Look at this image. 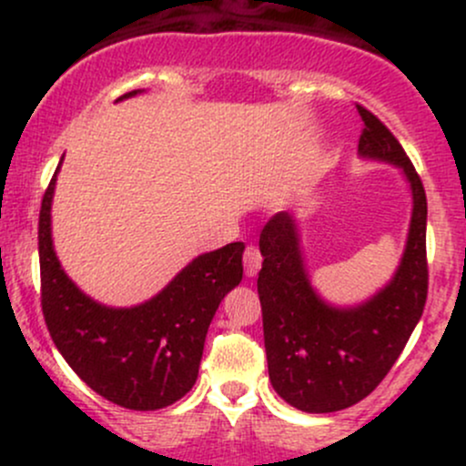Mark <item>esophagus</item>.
Listing matches in <instances>:
<instances>
[{
    "label": "esophagus",
    "instance_id": "obj_1",
    "mask_svg": "<svg viewBox=\"0 0 466 466\" xmlns=\"http://www.w3.org/2000/svg\"><path fill=\"white\" fill-rule=\"evenodd\" d=\"M243 263H245V276L254 278L256 274H258L260 265H263V256H260V251L256 245H248V248H245Z\"/></svg>",
    "mask_w": 466,
    "mask_h": 466
}]
</instances>
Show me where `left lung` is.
Masks as SVG:
<instances>
[{
	"mask_svg": "<svg viewBox=\"0 0 466 466\" xmlns=\"http://www.w3.org/2000/svg\"><path fill=\"white\" fill-rule=\"evenodd\" d=\"M360 155L397 166L411 190V218L392 280L355 307L326 302L304 267L296 217L278 212L260 232L258 296L271 386L293 408L329 414L366 399L399 360L427 300V197L397 137L357 105Z\"/></svg>",
	"mask_w": 466,
	"mask_h": 466,
	"instance_id": "obj_1",
	"label": "left lung"
}]
</instances>
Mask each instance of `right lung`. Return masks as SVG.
<instances>
[{"mask_svg":"<svg viewBox=\"0 0 466 466\" xmlns=\"http://www.w3.org/2000/svg\"><path fill=\"white\" fill-rule=\"evenodd\" d=\"M136 94L140 89L120 100ZM61 164L39 212L41 307L52 341L69 368L111 403L137 411L173 405L195 386L218 304L243 280L245 245L197 256L151 300L105 307L69 280L52 245V197Z\"/></svg>","mask_w":466,"mask_h":466,"instance_id":"1","label":"right lung"}]
</instances>
